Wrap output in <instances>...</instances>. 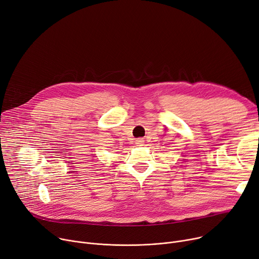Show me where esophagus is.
Returning a JSON list of instances; mask_svg holds the SVG:
<instances>
[{
  "mask_svg": "<svg viewBox=\"0 0 259 259\" xmlns=\"http://www.w3.org/2000/svg\"><path fill=\"white\" fill-rule=\"evenodd\" d=\"M144 138H137L136 140H135V144H136V146H143V144H144Z\"/></svg>",
  "mask_w": 259,
  "mask_h": 259,
  "instance_id": "1",
  "label": "esophagus"
}]
</instances>
